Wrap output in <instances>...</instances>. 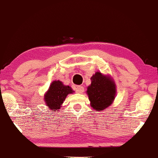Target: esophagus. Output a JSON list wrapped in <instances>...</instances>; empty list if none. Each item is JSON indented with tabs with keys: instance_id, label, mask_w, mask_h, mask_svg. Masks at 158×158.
I'll use <instances>...</instances> for the list:
<instances>
[{
	"instance_id": "obj_1",
	"label": "esophagus",
	"mask_w": 158,
	"mask_h": 158,
	"mask_svg": "<svg viewBox=\"0 0 158 158\" xmlns=\"http://www.w3.org/2000/svg\"><path fill=\"white\" fill-rule=\"evenodd\" d=\"M76 91L77 93H82L84 91V87L82 86H77L76 87Z\"/></svg>"
}]
</instances>
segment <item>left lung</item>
Returning a JSON list of instances; mask_svg holds the SVG:
<instances>
[{
    "mask_svg": "<svg viewBox=\"0 0 158 158\" xmlns=\"http://www.w3.org/2000/svg\"><path fill=\"white\" fill-rule=\"evenodd\" d=\"M91 84L87 87V94L93 110L102 111L108 108L114 100L116 87L110 75L97 71L91 77Z\"/></svg>",
    "mask_w": 158,
    "mask_h": 158,
    "instance_id": "obj_1",
    "label": "left lung"
}]
</instances>
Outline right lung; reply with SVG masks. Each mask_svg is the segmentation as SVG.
Here are the masks:
<instances>
[{
  "instance_id": "right-lung-1",
  "label": "right lung",
  "mask_w": 158,
  "mask_h": 158,
  "mask_svg": "<svg viewBox=\"0 0 158 158\" xmlns=\"http://www.w3.org/2000/svg\"><path fill=\"white\" fill-rule=\"evenodd\" d=\"M75 93L69 85H65L61 81H54L51 83L44 97V103L48 108L54 112H58L68 94Z\"/></svg>"
}]
</instances>
